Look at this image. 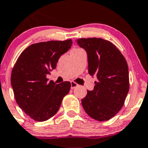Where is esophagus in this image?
<instances>
[{
	"label": "esophagus",
	"mask_w": 148,
	"mask_h": 148,
	"mask_svg": "<svg viewBox=\"0 0 148 148\" xmlns=\"http://www.w3.org/2000/svg\"><path fill=\"white\" fill-rule=\"evenodd\" d=\"M78 86H79V85H78V84L76 83V82H74V81H71V88L74 89V88H75L78 87Z\"/></svg>",
	"instance_id": "obj_1"
}]
</instances>
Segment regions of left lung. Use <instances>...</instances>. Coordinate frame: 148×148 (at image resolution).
I'll return each instance as SVG.
<instances>
[{
    "mask_svg": "<svg viewBox=\"0 0 148 148\" xmlns=\"http://www.w3.org/2000/svg\"><path fill=\"white\" fill-rule=\"evenodd\" d=\"M76 42L87 53L89 74L97 78L93 90L82 99V107L94 119L108 120L122 108L129 91L127 62L110 41L93 38Z\"/></svg>",
    "mask_w": 148,
    "mask_h": 148,
    "instance_id": "8db88e82",
    "label": "left lung"
}]
</instances>
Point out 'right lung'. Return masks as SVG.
I'll return each mask as SVG.
<instances>
[{
    "instance_id": "add662e5",
    "label": "right lung",
    "mask_w": 148,
    "mask_h": 148,
    "mask_svg": "<svg viewBox=\"0 0 148 148\" xmlns=\"http://www.w3.org/2000/svg\"><path fill=\"white\" fill-rule=\"evenodd\" d=\"M71 45V40L34 43L21 53L14 64L11 84L16 102L34 120L43 122L55 115L69 94L70 82L56 85L46 76L56 69L60 56Z\"/></svg>"
}]
</instances>
